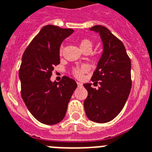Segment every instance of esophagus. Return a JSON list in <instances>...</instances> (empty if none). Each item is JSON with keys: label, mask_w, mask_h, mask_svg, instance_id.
Segmentation results:
<instances>
[{"label": "esophagus", "mask_w": 152, "mask_h": 152, "mask_svg": "<svg viewBox=\"0 0 152 152\" xmlns=\"http://www.w3.org/2000/svg\"><path fill=\"white\" fill-rule=\"evenodd\" d=\"M77 86H82V84L81 83V82H77Z\"/></svg>", "instance_id": "1"}]
</instances>
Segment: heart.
<instances>
[{
    "label": "heart",
    "instance_id": "heart-1",
    "mask_svg": "<svg viewBox=\"0 0 152 152\" xmlns=\"http://www.w3.org/2000/svg\"><path fill=\"white\" fill-rule=\"evenodd\" d=\"M80 48L83 51H91L92 50L93 46H94V43H93V41L89 39L85 38L81 39L80 41ZM63 53V47H61L59 49V55L62 56ZM89 68L87 65H82L81 66H78V67L74 68L71 71V74L73 75V76H75L76 78L77 79H81L83 77L85 74H86L88 71H89Z\"/></svg>",
    "mask_w": 152,
    "mask_h": 152
}]
</instances>
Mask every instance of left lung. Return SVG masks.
I'll return each mask as SVG.
<instances>
[{"label": "left lung", "mask_w": 152, "mask_h": 152, "mask_svg": "<svg viewBox=\"0 0 152 152\" xmlns=\"http://www.w3.org/2000/svg\"><path fill=\"white\" fill-rule=\"evenodd\" d=\"M90 30L99 32L104 51L91 77L100 86L96 89L90 83L83 85L88 91L84 109L90 121L107 123L121 113L130 94L131 60L123 43L108 28L96 25Z\"/></svg>", "instance_id": "8db88e82"}]
</instances>
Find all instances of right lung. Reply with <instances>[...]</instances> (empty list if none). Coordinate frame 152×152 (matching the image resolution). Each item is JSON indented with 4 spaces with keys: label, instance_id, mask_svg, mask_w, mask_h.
I'll return each instance as SVG.
<instances>
[{
    "label": "right lung",
    "instance_id": "add662e5",
    "mask_svg": "<svg viewBox=\"0 0 152 152\" xmlns=\"http://www.w3.org/2000/svg\"><path fill=\"white\" fill-rule=\"evenodd\" d=\"M71 33L70 28L44 26L22 57L19 70L21 97L31 115L44 124L52 125L63 120L77 86L75 80L67 76H63L58 83L50 79L54 66L60 63V45Z\"/></svg>",
    "mask_w": 152,
    "mask_h": 152
}]
</instances>
